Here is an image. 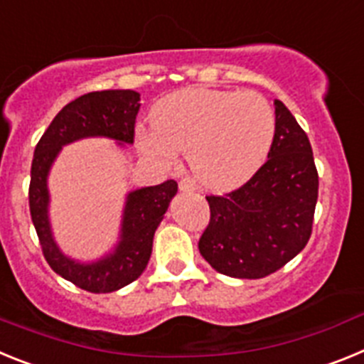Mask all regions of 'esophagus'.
I'll return each instance as SVG.
<instances>
[{
  "instance_id": "esophagus-1",
  "label": "esophagus",
  "mask_w": 364,
  "mask_h": 364,
  "mask_svg": "<svg viewBox=\"0 0 364 364\" xmlns=\"http://www.w3.org/2000/svg\"><path fill=\"white\" fill-rule=\"evenodd\" d=\"M178 188H180V191L188 193V191H195V189H197V186H195V182H193L191 178H182L180 180Z\"/></svg>"
}]
</instances>
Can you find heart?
<instances>
[{
  "mask_svg": "<svg viewBox=\"0 0 364 364\" xmlns=\"http://www.w3.org/2000/svg\"><path fill=\"white\" fill-rule=\"evenodd\" d=\"M275 127V111L259 92L189 87L156 105L154 124L138 127L136 142L159 166H171L178 151H188L195 178L222 191L259 171L272 149Z\"/></svg>",
  "mask_w": 364,
  "mask_h": 364,
  "instance_id": "obj_1",
  "label": "heart"
}]
</instances>
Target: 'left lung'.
Here are the masks:
<instances>
[{"label": "left lung", "instance_id": "1", "mask_svg": "<svg viewBox=\"0 0 364 364\" xmlns=\"http://www.w3.org/2000/svg\"><path fill=\"white\" fill-rule=\"evenodd\" d=\"M268 160L235 191L205 197L210 224L198 250L218 273L262 279L302 252L311 235L319 175L310 140L281 100Z\"/></svg>", "mask_w": 364, "mask_h": 364}]
</instances>
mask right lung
<instances>
[{
    "label": "right lung",
    "mask_w": 364,
    "mask_h": 364,
    "mask_svg": "<svg viewBox=\"0 0 364 364\" xmlns=\"http://www.w3.org/2000/svg\"><path fill=\"white\" fill-rule=\"evenodd\" d=\"M140 95L129 89L87 92L58 112L40 138L31 167L28 205L45 260L50 268L82 290L111 294L136 281L149 262L154 231L169 202L178 191L175 180L134 189L127 195L122 215L120 240L111 253L95 262H80L58 247L49 220L47 176L63 146L82 138L105 136L118 144L134 142Z\"/></svg>",
    "instance_id": "add662e5"
}]
</instances>
